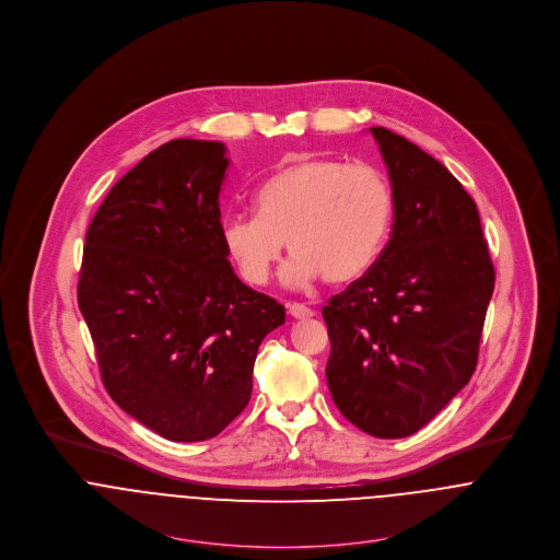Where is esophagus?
<instances>
[{
	"mask_svg": "<svg viewBox=\"0 0 560 560\" xmlns=\"http://www.w3.org/2000/svg\"><path fill=\"white\" fill-rule=\"evenodd\" d=\"M289 315L295 317V319H311V317H315V311L304 306V304L293 302V304H289Z\"/></svg>",
	"mask_w": 560,
	"mask_h": 560,
	"instance_id": "34e87169",
	"label": "esophagus"
}]
</instances>
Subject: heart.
I'll return each instance as SVG.
<instances>
[{
	"label": "heart",
	"mask_w": 560,
	"mask_h": 560,
	"mask_svg": "<svg viewBox=\"0 0 560 560\" xmlns=\"http://www.w3.org/2000/svg\"><path fill=\"white\" fill-rule=\"evenodd\" d=\"M254 215H229L220 233L229 258L249 284H265L284 241L295 254L284 269L291 287L317 278L342 284L360 278L388 240L395 196L373 165L334 158L295 161L254 191Z\"/></svg>",
	"instance_id": "obj_1"
}]
</instances>
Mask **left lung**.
Listing matches in <instances>:
<instances>
[{
  "mask_svg": "<svg viewBox=\"0 0 560 560\" xmlns=\"http://www.w3.org/2000/svg\"><path fill=\"white\" fill-rule=\"evenodd\" d=\"M371 133L390 174L395 224L366 273L323 306L325 377L349 422L395 440L470 382L495 273L462 183L390 129Z\"/></svg>",
  "mask_w": 560,
  "mask_h": 560,
  "instance_id": "obj_1",
  "label": "left lung"
}]
</instances>
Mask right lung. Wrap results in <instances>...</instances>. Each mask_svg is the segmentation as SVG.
<instances>
[{"label": "right lung", "instance_id": "add662e5", "mask_svg": "<svg viewBox=\"0 0 560 560\" xmlns=\"http://www.w3.org/2000/svg\"><path fill=\"white\" fill-rule=\"evenodd\" d=\"M222 142L172 140L129 170L85 233L78 302L101 380L172 442L215 438L247 405L284 306L245 287L220 233Z\"/></svg>", "mask_w": 560, "mask_h": 560}]
</instances>
